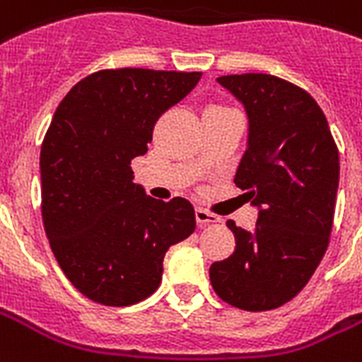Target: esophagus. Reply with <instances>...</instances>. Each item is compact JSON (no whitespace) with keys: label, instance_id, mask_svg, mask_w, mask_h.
<instances>
[{"label":"esophagus","instance_id":"obj_1","mask_svg":"<svg viewBox=\"0 0 362 362\" xmlns=\"http://www.w3.org/2000/svg\"><path fill=\"white\" fill-rule=\"evenodd\" d=\"M195 218H197V224L199 226H209V224H220L222 218L212 214V212L205 211V209H195Z\"/></svg>","mask_w":362,"mask_h":362}]
</instances>
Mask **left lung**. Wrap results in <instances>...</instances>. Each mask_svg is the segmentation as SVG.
<instances>
[{
	"mask_svg": "<svg viewBox=\"0 0 362 362\" xmlns=\"http://www.w3.org/2000/svg\"><path fill=\"white\" fill-rule=\"evenodd\" d=\"M248 119L235 186L258 209L252 231L228 222L230 258L211 266L218 296L245 311L275 310L308 285L327 252L340 157L327 117L296 85L267 74L222 76Z\"/></svg>",
	"mask_w": 362,
	"mask_h": 362,
	"instance_id": "8db88e82",
	"label": "left lung"
}]
</instances>
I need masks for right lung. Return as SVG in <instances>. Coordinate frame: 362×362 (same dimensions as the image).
<instances>
[{
  "label": "right lung",
  "instance_id": "right-lung-1",
  "mask_svg": "<svg viewBox=\"0 0 362 362\" xmlns=\"http://www.w3.org/2000/svg\"><path fill=\"white\" fill-rule=\"evenodd\" d=\"M201 71L102 70L64 96L40 156L41 214L52 255L77 291L131 305L157 291L163 258L195 231L184 197L157 201L134 184L156 121L187 96Z\"/></svg>",
  "mask_w": 362,
  "mask_h": 362
}]
</instances>
